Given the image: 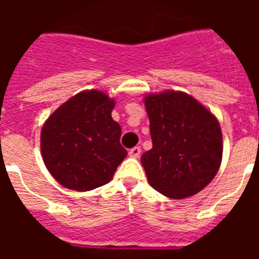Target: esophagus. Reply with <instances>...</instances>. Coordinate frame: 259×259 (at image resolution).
I'll return each instance as SVG.
<instances>
[{
  "mask_svg": "<svg viewBox=\"0 0 259 259\" xmlns=\"http://www.w3.org/2000/svg\"><path fill=\"white\" fill-rule=\"evenodd\" d=\"M140 154H141V148H140V146H134V148H132V149L129 150L130 157L137 158L140 157Z\"/></svg>",
  "mask_w": 259,
  "mask_h": 259,
  "instance_id": "obj_1",
  "label": "esophagus"
}]
</instances>
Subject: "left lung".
I'll list each match as a JSON object with an SVG mask.
<instances>
[{
	"mask_svg": "<svg viewBox=\"0 0 259 259\" xmlns=\"http://www.w3.org/2000/svg\"><path fill=\"white\" fill-rule=\"evenodd\" d=\"M153 148L141 156L149 184L172 199L200 192L219 170L223 140L209 110L181 91L145 97Z\"/></svg>",
	"mask_w": 259,
	"mask_h": 259,
	"instance_id": "8db88e82",
	"label": "left lung"
}]
</instances>
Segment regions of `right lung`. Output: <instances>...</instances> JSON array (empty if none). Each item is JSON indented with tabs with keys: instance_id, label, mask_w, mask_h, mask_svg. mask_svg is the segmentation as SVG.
<instances>
[{
	"instance_id": "obj_1",
	"label": "right lung",
	"mask_w": 259,
	"mask_h": 259,
	"mask_svg": "<svg viewBox=\"0 0 259 259\" xmlns=\"http://www.w3.org/2000/svg\"><path fill=\"white\" fill-rule=\"evenodd\" d=\"M114 99L90 90L63 103L41 129V154L55 180L84 192L107 184L126 157L121 126L111 118Z\"/></svg>"
}]
</instances>
